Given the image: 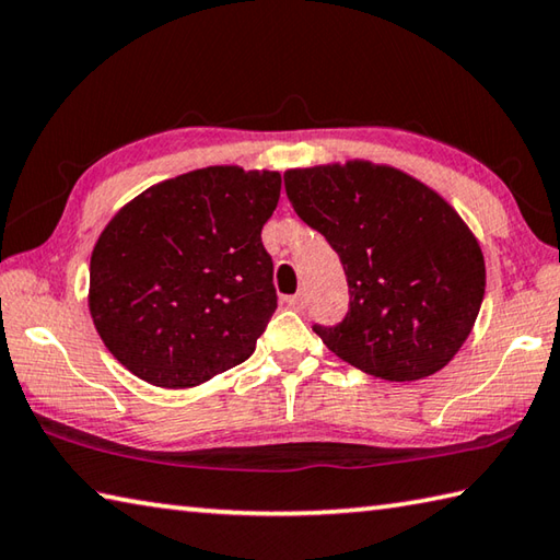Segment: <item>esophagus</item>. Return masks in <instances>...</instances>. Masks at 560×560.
Masks as SVG:
<instances>
[{
    "label": "esophagus",
    "mask_w": 560,
    "mask_h": 560,
    "mask_svg": "<svg viewBox=\"0 0 560 560\" xmlns=\"http://www.w3.org/2000/svg\"><path fill=\"white\" fill-rule=\"evenodd\" d=\"M288 304L292 310H298V312H304V307H307V294L304 292H298V294H292V298H288Z\"/></svg>",
    "instance_id": "esophagus-1"
}]
</instances>
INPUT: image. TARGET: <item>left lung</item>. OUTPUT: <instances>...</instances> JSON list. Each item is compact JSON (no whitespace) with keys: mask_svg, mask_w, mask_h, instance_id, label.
<instances>
[{"mask_svg":"<svg viewBox=\"0 0 560 560\" xmlns=\"http://www.w3.org/2000/svg\"><path fill=\"white\" fill-rule=\"evenodd\" d=\"M284 192L346 272V316L312 326L326 348L389 383L441 371L485 294L482 253L463 219L415 177L363 161L288 171Z\"/></svg>","mask_w":560,"mask_h":560,"instance_id":"8db88e82","label":"left lung"}]
</instances>
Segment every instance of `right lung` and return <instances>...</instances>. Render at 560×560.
Listing matches in <instances>:
<instances>
[{
    "label": "right lung",
    "mask_w": 560,
    "mask_h": 560,
    "mask_svg": "<svg viewBox=\"0 0 560 560\" xmlns=\"http://www.w3.org/2000/svg\"><path fill=\"white\" fill-rule=\"evenodd\" d=\"M280 173L214 165L126 205L90 260L104 346L158 387H195L244 363L278 307L262 224Z\"/></svg>",
    "instance_id": "1"
}]
</instances>
